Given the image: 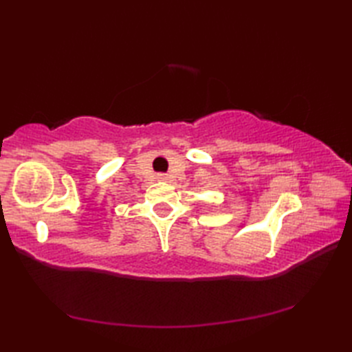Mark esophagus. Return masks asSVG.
Masks as SVG:
<instances>
[{
  "label": "esophagus",
  "mask_w": 352,
  "mask_h": 352,
  "mask_svg": "<svg viewBox=\"0 0 352 352\" xmlns=\"http://www.w3.org/2000/svg\"><path fill=\"white\" fill-rule=\"evenodd\" d=\"M157 178H159L160 182H166V177H164V175H159V177H157Z\"/></svg>",
  "instance_id": "obj_1"
}]
</instances>
